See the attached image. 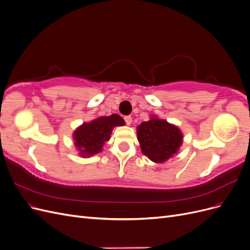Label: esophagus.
<instances>
[{
	"label": "esophagus",
	"instance_id": "34e87169",
	"mask_svg": "<svg viewBox=\"0 0 250 250\" xmlns=\"http://www.w3.org/2000/svg\"><path fill=\"white\" fill-rule=\"evenodd\" d=\"M124 120H125V122H126L127 125H130L131 122H132V118H131L130 116H126V117L124 118Z\"/></svg>",
	"mask_w": 250,
	"mask_h": 250
}]
</instances>
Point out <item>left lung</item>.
<instances>
[{"mask_svg": "<svg viewBox=\"0 0 250 250\" xmlns=\"http://www.w3.org/2000/svg\"><path fill=\"white\" fill-rule=\"evenodd\" d=\"M142 153L156 164L167 162L183 145L184 134L179 128L155 115L137 127Z\"/></svg>", "mask_w": 250, "mask_h": 250, "instance_id": "1", "label": "left lung"}]
</instances>
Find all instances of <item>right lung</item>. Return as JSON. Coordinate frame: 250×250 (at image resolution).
Wrapping results in <instances>:
<instances>
[{
    "mask_svg": "<svg viewBox=\"0 0 250 250\" xmlns=\"http://www.w3.org/2000/svg\"><path fill=\"white\" fill-rule=\"evenodd\" d=\"M124 125L125 121L117 113L84 122L73 132L74 146L81 157L86 158L100 153L105 142L109 141L113 128Z\"/></svg>",
    "mask_w": 250,
    "mask_h": 250,
    "instance_id": "obj_1",
    "label": "right lung"
}]
</instances>
